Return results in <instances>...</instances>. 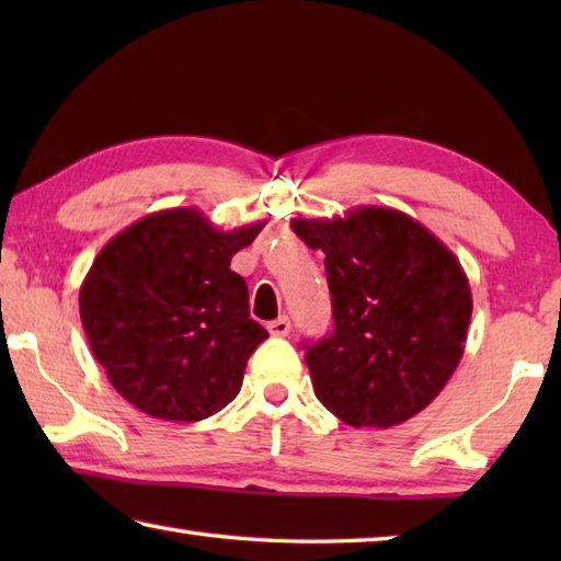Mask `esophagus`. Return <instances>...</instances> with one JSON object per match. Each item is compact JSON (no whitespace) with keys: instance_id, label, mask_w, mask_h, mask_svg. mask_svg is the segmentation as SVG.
<instances>
[{"instance_id":"esophagus-1","label":"esophagus","mask_w":561,"mask_h":561,"mask_svg":"<svg viewBox=\"0 0 561 561\" xmlns=\"http://www.w3.org/2000/svg\"><path fill=\"white\" fill-rule=\"evenodd\" d=\"M267 329H270V334H272V336H287L289 331H291V324H289V319H287V317H279V319L270 321Z\"/></svg>"}]
</instances>
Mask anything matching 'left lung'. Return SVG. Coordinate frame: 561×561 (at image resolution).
<instances>
[{"label":"left lung","instance_id":"left-lung-1","mask_svg":"<svg viewBox=\"0 0 561 561\" xmlns=\"http://www.w3.org/2000/svg\"><path fill=\"white\" fill-rule=\"evenodd\" d=\"M327 254L334 331L307 348L314 393L354 428H391L421 413L458 368L472 314L460 262L393 207L291 220Z\"/></svg>","mask_w":561,"mask_h":561}]
</instances>
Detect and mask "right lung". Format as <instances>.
<instances>
[{
    "instance_id": "obj_1",
    "label": "right lung",
    "mask_w": 561,
    "mask_h": 561,
    "mask_svg": "<svg viewBox=\"0 0 561 561\" xmlns=\"http://www.w3.org/2000/svg\"><path fill=\"white\" fill-rule=\"evenodd\" d=\"M264 222L222 232L197 210L140 217L96 254L79 291L93 356L111 386L150 417L195 423L242 388L270 334L230 262Z\"/></svg>"
}]
</instances>
